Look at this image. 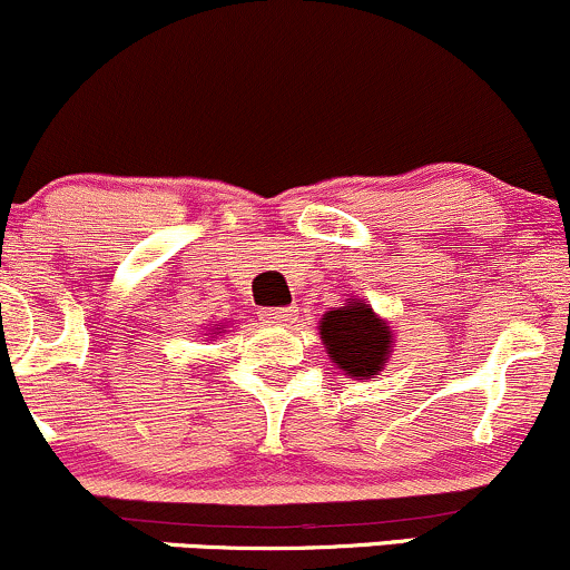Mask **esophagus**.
Wrapping results in <instances>:
<instances>
[{"label":"esophagus","mask_w":570,"mask_h":570,"mask_svg":"<svg viewBox=\"0 0 570 570\" xmlns=\"http://www.w3.org/2000/svg\"><path fill=\"white\" fill-rule=\"evenodd\" d=\"M294 316H297L294 307H265L263 311V322L276 324V326H286L289 322H294Z\"/></svg>","instance_id":"obj_1"}]
</instances>
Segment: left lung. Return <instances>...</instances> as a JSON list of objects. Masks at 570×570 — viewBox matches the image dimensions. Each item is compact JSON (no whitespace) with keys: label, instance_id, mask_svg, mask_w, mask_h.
<instances>
[{"label":"left lung","instance_id":"1","mask_svg":"<svg viewBox=\"0 0 570 570\" xmlns=\"http://www.w3.org/2000/svg\"><path fill=\"white\" fill-rule=\"evenodd\" d=\"M318 330L337 370L356 381L377 375L394 343L389 324L364 299H351L343 307L326 311Z\"/></svg>","mask_w":570,"mask_h":570}]
</instances>
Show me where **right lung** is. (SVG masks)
<instances>
[{"instance_id":"1","label":"right lung","mask_w":570,"mask_h":570,"mask_svg":"<svg viewBox=\"0 0 570 570\" xmlns=\"http://www.w3.org/2000/svg\"><path fill=\"white\" fill-rule=\"evenodd\" d=\"M217 330H219V326H217ZM212 335H217V332H212Z\"/></svg>"}]
</instances>
